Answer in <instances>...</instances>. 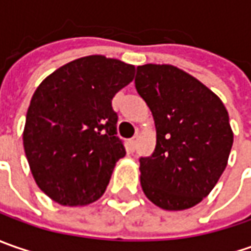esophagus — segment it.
<instances>
[{"instance_id":"1","label":"esophagus","mask_w":251,"mask_h":251,"mask_svg":"<svg viewBox=\"0 0 251 251\" xmlns=\"http://www.w3.org/2000/svg\"><path fill=\"white\" fill-rule=\"evenodd\" d=\"M137 140H138V134L137 135H134L132 138L130 140V144H131V147H132V150H135V145H137Z\"/></svg>"}]
</instances>
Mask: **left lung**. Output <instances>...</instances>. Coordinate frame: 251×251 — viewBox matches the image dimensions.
<instances>
[{
  "instance_id": "left-lung-1",
  "label": "left lung",
  "mask_w": 251,
  "mask_h": 251,
  "mask_svg": "<svg viewBox=\"0 0 251 251\" xmlns=\"http://www.w3.org/2000/svg\"><path fill=\"white\" fill-rule=\"evenodd\" d=\"M135 89L156 127V147L141 156V186L169 211L197 205L215 187L233 144L229 116L214 92L173 65L137 67Z\"/></svg>"
}]
</instances>
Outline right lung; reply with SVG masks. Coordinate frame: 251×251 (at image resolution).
Segmentation results:
<instances>
[{
  "instance_id": "add662e5",
  "label": "right lung",
  "mask_w": 251,
  "mask_h": 251,
  "mask_svg": "<svg viewBox=\"0 0 251 251\" xmlns=\"http://www.w3.org/2000/svg\"><path fill=\"white\" fill-rule=\"evenodd\" d=\"M132 78L134 65L89 55L54 71L33 93L25 153L37 186L55 202L86 205L104 193L126 155L111 99Z\"/></svg>"
}]
</instances>
